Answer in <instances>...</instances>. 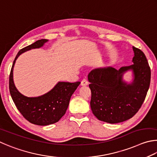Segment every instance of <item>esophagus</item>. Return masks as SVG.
<instances>
[{"mask_svg":"<svg viewBox=\"0 0 157 157\" xmlns=\"http://www.w3.org/2000/svg\"><path fill=\"white\" fill-rule=\"evenodd\" d=\"M81 85V86H87V85H88V81H87L86 78L82 79Z\"/></svg>","mask_w":157,"mask_h":157,"instance_id":"esophagus-1","label":"esophagus"}]
</instances>
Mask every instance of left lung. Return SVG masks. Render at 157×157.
Instances as JSON below:
<instances>
[{"instance_id":"obj_1","label":"left lung","mask_w":157,"mask_h":157,"mask_svg":"<svg viewBox=\"0 0 157 157\" xmlns=\"http://www.w3.org/2000/svg\"><path fill=\"white\" fill-rule=\"evenodd\" d=\"M133 65L121 67L97 68L88 74L92 97V111L98 120L117 123L131 119L141 108L150 84L151 71L145 54L132 47ZM133 71L130 84L123 81V74Z\"/></svg>"}]
</instances>
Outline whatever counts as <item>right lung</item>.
<instances>
[{
	"instance_id": "obj_1",
	"label": "right lung",
	"mask_w": 157,
	"mask_h": 157,
	"mask_svg": "<svg viewBox=\"0 0 157 157\" xmlns=\"http://www.w3.org/2000/svg\"><path fill=\"white\" fill-rule=\"evenodd\" d=\"M48 41L47 39L38 40L21 49L13 60L10 75V92L13 103L25 119L38 125H48L59 121L65 114L71 95L81 83L79 81L76 83L59 81L50 91L36 97H27L18 92L13 79L16 59L24 52L41 48Z\"/></svg>"
}]
</instances>
